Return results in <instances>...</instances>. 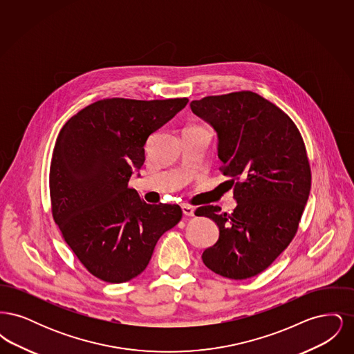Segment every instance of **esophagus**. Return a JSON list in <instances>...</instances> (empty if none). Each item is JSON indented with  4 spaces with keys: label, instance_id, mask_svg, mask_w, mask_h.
Here are the masks:
<instances>
[{
    "label": "esophagus",
    "instance_id": "34e87169",
    "mask_svg": "<svg viewBox=\"0 0 354 354\" xmlns=\"http://www.w3.org/2000/svg\"><path fill=\"white\" fill-rule=\"evenodd\" d=\"M182 211H183L185 216H194L195 208L192 205H188V204H182Z\"/></svg>",
    "mask_w": 354,
    "mask_h": 354
}]
</instances>
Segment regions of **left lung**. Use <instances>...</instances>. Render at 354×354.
I'll use <instances>...</instances> for the list:
<instances>
[{"mask_svg": "<svg viewBox=\"0 0 354 354\" xmlns=\"http://www.w3.org/2000/svg\"><path fill=\"white\" fill-rule=\"evenodd\" d=\"M192 113L218 134V156L232 178V214L203 205L196 216L214 220L218 241L202 254L207 268L244 280L267 270L296 235L310 192L303 138L276 104L252 91L191 102Z\"/></svg>", "mask_w": 354, "mask_h": 354, "instance_id": "left-lung-1", "label": "left lung"}]
</instances>
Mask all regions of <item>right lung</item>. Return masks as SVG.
<instances>
[{
    "instance_id": "add662e5",
    "label": "right lung",
    "mask_w": 354,
    "mask_h": 354,
    "mask_svg": "<svg viewBox=\"0 0 354 354\" xmlns=\"http://www.w3.org/2000/svg\"><path fill=\"white\" fill-rule=\"evenodd\" d=\"M187 103L102 100L59 131L49 175L53 218L84 268L106 283L140 274L159 237L182 219L178 204H147L129 180L145 163L149 136Z\"/></svg>"
}]
</instances>
